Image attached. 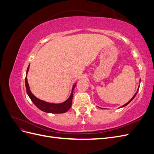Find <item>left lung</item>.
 <instances>
[{"label":"left lung","mask_w":154,"mask_h":154,"mask_svg":"<svg viewBox=\"0 0 154 154\" xmlns=\"http://www.w3.org/2000/svg\"><path fill=\"white\" fill-rule=\"evenodd\" d=\"M140 82H141V80H140ZM139 87H138V89H137V91H138V90H139ZM137 92H136V93H135V94H134V96H133V97H132V99H131V100H130V101H129L128 102H127V103H126V104H125V105H123V106H121V107H124V106H125L126 105H128V104L129 103H130V102H131V101H132V100H134V97H136V94H137ZM99 108H100V107H99ZM100 109H101V108H100Z\"/></svg>","instance_id":"left-lung-1"}]
</instances>
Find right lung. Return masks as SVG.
Returning <instances> with one entry per match:
<instances>
[{"mask_svg":"<svg viewBox=\"0 0 154 154\" xmlns=\"http://www.w3.org/2000/svg\"><path fill=\"white\" fill-rule=\"evenodd\" d=\"M29 65L27 69V72H26L27 74V72L29 71ZM27 74L25 79L26 91L27 93V95L29 96L31 100L32 101V103L35 105V106L37 107V108H38L40 110L45 112L52 113V114L65 113L67 111H68L70 108H71V105H72V97H73V91H74V87H75L76 85V83L73 85L71 94L66 101H65L64 102L61 103H48V102L39 100L38 98H37L36 97H35L33 94H32V92L30 91L28 82H27Z\"/></svg>","mask_w":154,"mask_h":154,"instance_id":"obj_1","label":"right lung"}]
</instances>
